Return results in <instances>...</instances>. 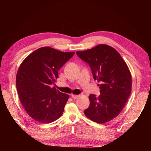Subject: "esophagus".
<instances>
[{
	"instance_id": "esophagus-1",
	"label": "esophagus",
	"mask_w": 151,
	"mask_h": 151,
	"mask_svg": "<svg viewBox=\"0 0 151 151\" xmlns=\"http://www.w3.org/2000/svg\"><path fill=\"white\" fill-rule=\"evenodd\" d=\"M71 96H72V98H74V99H77V98L79 97V95H76V94H72L71 95Z\"/></svg>"
}]
</instances>
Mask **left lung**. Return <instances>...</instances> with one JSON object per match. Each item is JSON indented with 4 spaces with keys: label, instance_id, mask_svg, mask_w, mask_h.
<instances>
[{
    "label": "left lung",
    "instance_id": "1",
    "mask_svg": "<svg viewBox=\"0 0 151 151\" xmlns=\"http://www.w3.org/2000/svg\"><path fill=\"white\" fill-rule=\"evenodd\" d=\"M88 63L99 86L100 94H90V104L84 110L89 119L98 123L113 120L122 111L132 91L129 68L120 53L107 45H98L91 49L76 52Z\"/></svg>",
    "mask_w": 151,
    "mask_h": 151
}]
</instances>
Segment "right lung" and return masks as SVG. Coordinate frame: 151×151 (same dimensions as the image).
Here are the masks:
<instances>
[{
    "label": "right lung",
    "instance_id": "right-lung-1",
    "mask_svg": "<svg viewBox=\"0 0 151 151\" xmlns=\"http://www.w3.org/2000/svg\"><path fill=\"white\" fill-rule=\"evenodd\" d=\"M74 53L45 47L22 62L16 75V88L22 106L35 120L49 123L62 116L69 96L51 85L58 77V71Z\"/></svg>",
    "mask_w": 151,
    "mask_h": 151
}]
</instances>
